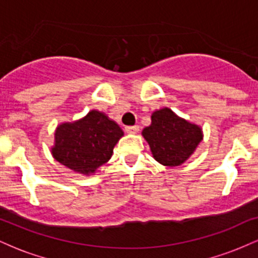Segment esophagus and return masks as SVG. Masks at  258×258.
<instances>
[{"instance_id":"esophagus-1","label":"esophagus","mask_w":258,"mask_h":258,"mask_svg":"<svg viewBox=\"0 0 258 258\" xmlns=\"http://www.w3.org/2000/svg\"><path fill=\"white\" fill-rule=\"evenodd\" d=\"M125 131L127 133H131V135H135V133H137L139 131V127L136 125V126H127L125 127Z\"/></svg>"}]
</instances>
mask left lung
I'll list each match as a JSON object with an SVG mask.
<instances>
[{
    "label": "left lung",
    "instance_id": "8db88e82",
    "mask_svg": "<svg viewBox=\"0 0 258 258\" xmlns=\"http://www.w3.org/2000/svg\"><path fill=\"white\" fill-rule=\"evenodd\" d=\"M154 159L164 166L174 167L190 158L200 142L203 130L189 122L168 108L152 114V123L142 131Z\"/></svg>",
    "mask_w": 258,
    "mask_h": 258
}]
</instances>
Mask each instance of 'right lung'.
I'll return each instance as SVG.
<instances>
[{
    "label": "right lung",
    "instance_id": "add662e5",
    "mask_svg": "<svg viewBox=\"0 0 258 258\" xmlns=\"http://www.w3.org/2000/svg\"><path fill=\"white\" fill-rule=\"evenodd\" d=\"M122 136L115 121L98 110H91L82 119L57 127L52 155L65 167L88 176L110 160Z\"/></svg>",
    "mask_w": 258,
    "mask_h": 258
}]
</instances>
